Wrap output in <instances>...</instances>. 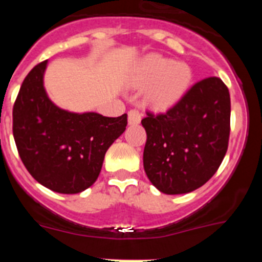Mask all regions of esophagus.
Wrapping results in <instances>:
<instances>
[{
    "mask_svg": "<svg viewBox=\"0 0 262 262\" xmlns=\"http://www.w3.org/2000/svg\"><path fill=\"white\" fill-rule=\"evenodd\" d=\"M142 111L138 110V108H131L128 111V123L131 126H135V124L140 123V120H142Z\"/></svg>",
    "mask_w": 262,
    "mask_h": 262,
    "instance_id": "esophagus-1",
    "label": "esophagus"
}]
</instances>
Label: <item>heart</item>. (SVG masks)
<instances>
[{
    "label": "heart",
    "mask_w": 262,
    "mask_h": 262,
    "mask_svg": "<svg viewBox=\"0 0 262 262\" xmlns=\"http://www.w3.org/2000/svg\"><path fill=\"white\" fill-rule=\"evenodd\" d=\"M193 80L191 68L184 61H174L160 55H148L136 69L135 81L148 86V101L156 107L166 108L178 102Z\"/></svg>",
    "instance_id": "heart-1"
}]
</instances>
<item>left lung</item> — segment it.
I'll list each match as a JSON object with an SVG mask.
<instances>
[{
	"label": "left lung",
	"mask_w": 262,
	"mask_h": 262,
	"mask_svg": "<svg viewBox=\"0 0 262 262\" xmlns=\"http://www.w3.org/2000/svg\"><path fill=\"white\" fill-rule=\"evenodd\" d=\"M143 163L160 191L195 190L215 174L226 156L231 129V98L219 77L198 81L165 113L147 111Z\"/></svg>",
	"instance_id": "8db88e82"
}]
</instances>
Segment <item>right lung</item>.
Instances as JSON below:
<instances>
[{
    "label": "right lung",
    "mask_w": 262,
    "mask_h": 262,
    "mask_svg": "<svg viewBox=\"0 0 262 262\" xmlns=\"http://www.w3.org/2000/svg\"><path fill=\"white\" fill-rule=\"evenodd\" d=\"M47 60L23 80L13 106V135L23 165L39 184L61 194L96 182L105 154L124 133L127 114H75L53 105L43 86Z\"/></svg>",
    "instance_id": "right-lung-1"
}]
</instances>
